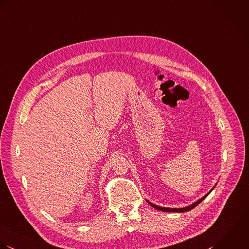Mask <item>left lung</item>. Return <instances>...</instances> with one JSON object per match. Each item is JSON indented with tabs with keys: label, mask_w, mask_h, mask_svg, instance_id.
<instances>
[{
	"label": "left lung",
	"mask_w": 249,
	"mask_h": 249,
	"mask_svg": "<svg viewBox=\"0 0 249 249\" xmlns=\"http://www.w3.org/2000/svg\"><path fill=\"white\" fill-rule=\"evenodd\" d=\"M214 188V187H213ZM211 193V192H210ZM209 193V194H210ZM209 194H207L205 196H203L202 198L199 199L198 201H196V202H195L194 204H192L191 206H188V207H185V208H162V207H159V206H157V205H155V204H152L151 202L148 201V203H149L150 205L153 207V208H155V209H157V210H159V211H161V212H175V213H185V212H188V211H191L192 209H194V208H196L198 204H200L204 199L206 198L207 196H208V195Z\"/></svg>",
	"instance_id": "1"
}]
</instances>
